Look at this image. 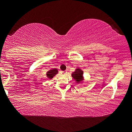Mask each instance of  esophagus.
I'll list each match as a JSON object with an SVG mask.
<instances>
[{"mask_svg": "<svg viewBox=\"0 0 132 132\" xmlns=\"http://www.w3.org/2000/svg\"><path fill=\"white\" fill-rule=\"evenodd\" d=\"M61 73H62V75H66L67 73V71H62Z\"/></svg>", "mask_w": 132, "mask_h": 132, "instance_id": "esophagus-1", "label": "esophagus"}]
</instances>
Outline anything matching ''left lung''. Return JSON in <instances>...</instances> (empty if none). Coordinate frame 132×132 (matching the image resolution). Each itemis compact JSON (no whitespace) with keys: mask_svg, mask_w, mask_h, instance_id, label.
<instances>
[{"mask_svg":"<svg viewBox=\"0 0 132 132\" xmlns=\"http://www.w3.org/2000/svg\"><path fill=\"white\" fill-rule=\"evenodd\" d=\"M82 74H83V71L81 69H77L75 71H74L72 74L71 76L73 77L76 81L77 82L81 81L82 79Z\"/></svg>","mask_w":132,"mask_h":132,"instance_id":"8db88e82","label":"left lung"}]
</instances>
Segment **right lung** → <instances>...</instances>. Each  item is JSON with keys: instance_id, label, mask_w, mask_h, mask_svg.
Returning <instances> with one entry per match:
<instances>
[{"instance_id": "right-lung-1", "label": "right lung", "mask_w": 132, "mask_h": 132, "mask_svg": "<svg viewBox=\"0 0 132 132\" xmlns=\"http://www.w3.org/2000/svg\"><path fill=\"white\" fill-rule=\"evenodd\" d=\"M58 72V71L57 69H52V70H50V71H48L47 73H46V75H47V77L49 78V79H52L53 77L55 76L57 74Z\"/></svg>"}]
</instances>
